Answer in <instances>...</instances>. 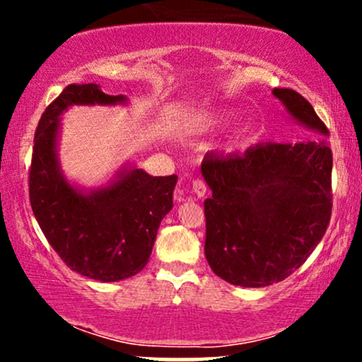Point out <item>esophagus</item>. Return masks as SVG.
<instances>
[{
	"label": "esophagus",
	"mask_w": 362,
	"mask_h": 362,
	"mask_svg": "<svg viewBox=\"0 0 362 362\" xmlns=\"http://www.w3.org/2000/svg\"><path fill=\"white\" fill-rule=\"evenodd\" d=\"M192 190H194V194L197 195V197H204L206 192H207L206 182L201 180V178H195V180H192Z\"/></svg>",
	"instance_id": "34e87169"
}]
</instances>
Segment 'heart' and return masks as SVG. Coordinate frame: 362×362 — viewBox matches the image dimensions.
Instances as JSON below:
<instances>
[{
	"mask_svg": "<svg viewBox=\"0 0 362 362\" xmlns=\"http://www.w3.org/2000/svg\"><path fill=\"white\" fill-rule=\"evenodd\" d=\"M221 122H223V120H213V122H211V126H216V124H221ZM252 139H253L252 134H245L243 139H242V143L243 144H248Z\"/></svg>",
	"mask_w": 362,
	"mask_h": 362,
	"instance_id": "b5f03b06",
	"label": "heart"
}]
</instances>
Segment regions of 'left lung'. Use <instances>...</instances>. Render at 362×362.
<instances>
[{
    "instance_id": "8db88e82",
    "label": "left lung",
    "mask_w": 362,
    "mask_h": 362,
    "mask_svg": "<svg viewBox=\"0 0 362 362\" xmlns=\"http://www.w3.org/2000/svg\"><path fill=\"white\" fill-rule=\"evenodd\" d=\"M310 138L265 143L243 155L202 160L213 190L204 201L206 259L216 276L243 288L289 277L325 235L332 214V149L328 129L298 91L274 88Z\"/></svg>"
}]
</instances>
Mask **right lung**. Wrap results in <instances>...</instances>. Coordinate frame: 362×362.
Masks as SVG:
<instances>
[{"instance_id": "1", "label": "right lung", "mask_w": 362, "mask_h": 362, "mask_svg": "<svg viewBox=\"0 0 362 362\" xmlns=\"http://www.w3.org/2000/svg\"><path fill=\"white\" fill-rule=\"evenodd\" d=\"M95 83L69 85L45 109L35 131L28 194L34 216L62 262L90 279L115 282L143 271L161 219L173 207L177 175L151 177L122 168L117 180L81 192L66 180L57 161L59 115L71 105H117Z\"/></svg>"}]
</instances>
